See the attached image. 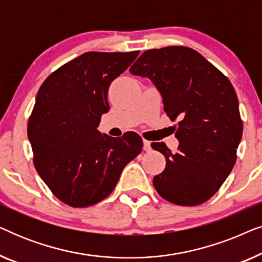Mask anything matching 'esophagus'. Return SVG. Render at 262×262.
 I'll use <instances>...</instances> for the list:
<instances>
[{
    "label": "esophagus",
    "mask_w": 262,
    "mask_h": 262,
    "mask_svg": "<svg viewBox=\"0 0 262 262\" xmlns=\"http://www.w3.org/2000/svg\"><path fill=\"white\" fill-rule=\"evenodd\" d=\"M143 149H144L145 151H150V150H151V146H150V142L146 141V139L143 141Z\"/></svg>",
    "instance_id": "esophagus-1"
}]
</instances>
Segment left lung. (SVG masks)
<instances>
[{"label":"left lung","mask_w":262,"mask_h":262,"mask_svg":"<svg viewBox=\"0 0 262 262\" xmlns=\"http://www.w3.org/2000/svg\"><path fill=\"white\" fill-rule=\"evenodd\" d=\"M130 73L149 77L163 98L179 146L151 143L166 157V168L154 177L157 193L180 206L209 200L235 166L243 124L231 82L213 64L186 46L146 50Z\"/></svg>","instance_id":"8db88e82"}]
</instances>
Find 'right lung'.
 <instances>
[{
	"instance_id": "obj_1",
	"label": "right lung",
	"mask_w": 262,
	"mask_h": 262,
	"mask_svg": "<svg viewBox=\"0 0 262 262\" xmlns=\"http://www.w3.org/2000/svg\"><path fill=\"white\" fill-rule=\"evenodd\" d=\"M139 51H89L42 82L27 125L33 164L60 202L88 207L108 196L124 167L142 151L136 132L121 138L96 130L108 112V88Z\"/></svg>"
}]
</instances>
